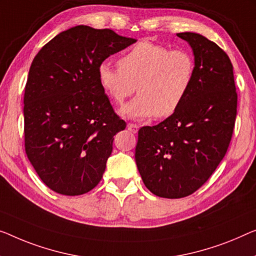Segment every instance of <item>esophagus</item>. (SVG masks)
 I'll list each match as a JSON object with an SVG mask.
<instances>
[{
    "label": "esophagus",
    "mask_w": 256,
    "mask_h": 256,
    "mask_svg": "<svg viewBox=\"0 0 256 256\" xmlns=\"http://www.w3.org/2000/svg\"><path fill=\"white\" fill-rule=\"evenodd\" d=\"M128 130L132 133H136V132H138V130H139V125L138 124H133V123H128Z\"/></svg>",
    "instance_id": "esophagus-1"
}]
</instances>
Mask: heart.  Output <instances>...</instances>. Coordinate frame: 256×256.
<instances>
[{
    "label": "heart",
    "mask_w": 256,
    "mask_h": 256,
    "mask_svg": "<svg viewBox=\"0 0 256 256\" xmlns=\"http://www.w3.org/2000/svg\"><path fill=\"white\" fill-rule=\"evenodd\" d=\"M196 60L186 49L140 41L118 60V68L102 63L98 82L116 104L134 93L139 95L120 109L124 117L144 120L168 117L188 96L196 78Z\"/></svg>",
    "instance_id": "heart-1"
}]
</instances>
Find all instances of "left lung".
Returning <instances> with one entry per match:
<instances>
[{"label":"left lung","mask_w":256,"mask_h":256,"mask_svg":"<svg viewBox=\"0 0 256 256\" xmlns=\"http://www.w3.org/2000/svg\"><path fill=\"white\" fill-rule=\"evenodd\" d=\"M196 60V78L182 106L138 132L136 162L155 196H188L199 190L226 154L237 116L234 66L226 52L198 33H177Z\"/></svg>","instance_id":"obj_1"}]
</instances>
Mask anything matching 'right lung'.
Here are the masks:
<instances>
[{
    "mask_svg": "<svg viewBox=\"0 0 256 256\" xmlns=\"http://www.w3.org/2000/svg\"><path fill=\"white\" fill-rule=\"evenodd\" d=\"M136 41L78 25L57 34L34 57L24 94L25 150L54 192L80 196L100 182L114 136L126 123L114 112L98 68Z\"/></svg>",
    "mask_w": 256,
    "mask_h": 256,
    "instance_id": "obj_1",
    "label": "right lung"
}]
</instances>
